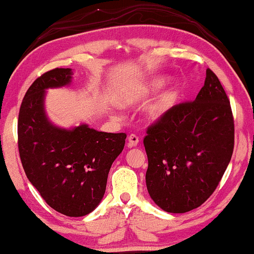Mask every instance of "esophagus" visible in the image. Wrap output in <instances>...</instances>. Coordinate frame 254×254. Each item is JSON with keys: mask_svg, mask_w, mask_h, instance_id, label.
<instances>
[{"mask_svg": "<svg viewBox=\"0 0 254 254\" xmlns=\"http://www.w3.org/2000/svg\"><path fill=\"white\" fill-rule=\"evenodd\" d=\"M139 144V138L135 135V134H130L128 136V147H135L136 145Z\"/></svg>", "mask_w": 254, "mask_h": 254, "instance_id": "esophagus-1", "label": "esophagus"}]
</instances>
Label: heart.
Masks as SVG:
<instances>
[{
  "label": "heart",
  "mask_w": 254,
  "mask_h": 254,
  "mask_svg": "<svg viewBox=\"0 0 254 254\" xmlns=\"http://www.w3.org/2000/svg\"><path fill=\"white\" fill-rule=\"evenodd\" d=\"M170 82V77L168 76H157L153 78L145 80V82L134 84L129 88L124 89L116 97V102L121 107H132L139 104L151 97L156 92L162 90L164 86H166ZM175 91H169L164 94L162 97L148 104L144 109V116L147 121L156 122L163 119L168 113L174 108L176 103Z\"/></svg>",
  "instance_id": "obj_1"
}]
</instances>
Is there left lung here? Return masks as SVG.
I'll list each match as a JSON object with an SVG mask.
<instances>
[{"label": "left lung", "instance_id": "obj_1", "mask_svg": "<svg viewBox=\"0 0 254 254\" xmlns=\"http://www.w3.org/2000/svg\"><path fill=\"white\" fill-rule=\"evenodd\" d=\"M146 187L158 207L182 214L204 203L234 148V121L221 83L208 68L193 102L175 106L144 139Z\"/></svg>", "mask_w": 254, "mask_h": 254}]
</instances>
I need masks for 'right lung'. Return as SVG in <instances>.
Returning <instances> with one entry per match:
<instances>
[{
  "mask_svg": "<svg viewBox=\"0 0 254 254\" xmlns=\"http://www.w3.org/2000/svg\"><path fill=\"white\" fill-rule=\"evenodd\" d=\"M73 70L53 68L33 82L19 113L17 138L27 178L51 208L66 216L90 214L102 201L112 164L126 134L106 133L86 124L57 126L45 109L49 89L72 82Z\"/></svg>",
  "mask_w": 254,
  "mask_h": 254,
  "instance_id": "right-lung-1",
  "label": "right lung"
}]
</instances>
